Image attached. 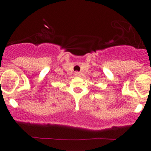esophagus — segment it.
<instances>
[{
	"instance_id": "34e87169",
	"label": "esophagus",
	"mask_w": 151,
	"mask_h": 151,
	"mask_svg": "<svg viewBox=\"0 0 151 151\" xmlns=\"http://www.w3.org/2000/svg\"><path fill=\"white\" fill-rule=\"evenodd\" d=\"M74 75H75V76H79V73L78 72H76L75 73H74Z\"/></svg>"
}]
</instances>
